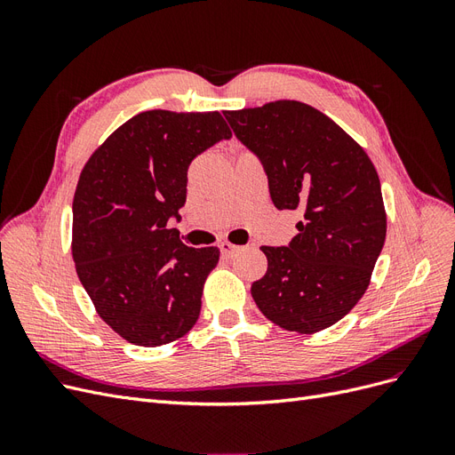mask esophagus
Here are the masks:
<instances>
[{"label": "esophagus", "instance_id": "1", "mask_svg": "<svg viewBox=\"0 0 455 455\" xmlns=\"http://www.w3.org/2000/svg\"><path fill=\"white\" fill-rule=\"evenodd\" d=\"M218 246H220V252H222L224 256H235L239 251H243V246H239V244H231V243H228V241L220 243Z\"/></svg>", "mask_w": 455, "mask_h": 455}]
</instances>
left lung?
I'll return each instance as SVG.
<instances>
[{
	"label": "left lung",
	"mask_w": 455,
	"mask_h": 455,
	"mask_svg": "<svg viewBox=\"0 0 455 455\" xmlns=\"http://www.w3.org/2000/svg\"><path fill=\"white\" fill-rule=\"evenodd\" d=\"M224 116L264 167L273 204L304 214L288 246H261L267 271L251 288L258 309L291 332L332 326L363 298L385 243L374 164L346 131L304 102Z\"/></svg>",
	"instance_id": "1"
}]
</instances>
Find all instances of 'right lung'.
I'll use <instances>...</instances> for the list:
<instances>
[{
    "instance_id": "add662e5",
    "label": "right lung",
    "mask_w": 455,
    "mask_h": 455,
    "mask_svg": "<svg viewBox=\"0 0 455 455\" xmlns=\"http://www.w3.org/2000/svg\"><path fill=\"white\" fill-rule=\"evenodd\" d=\"M229 139L218 112L149 109L123 123L81 171L72 206L77 277L102 321L134 346L174 341L199 319L220 251L186 246L167 224L180 220L189 163Z\"/></svg>"
}]
</instances>
